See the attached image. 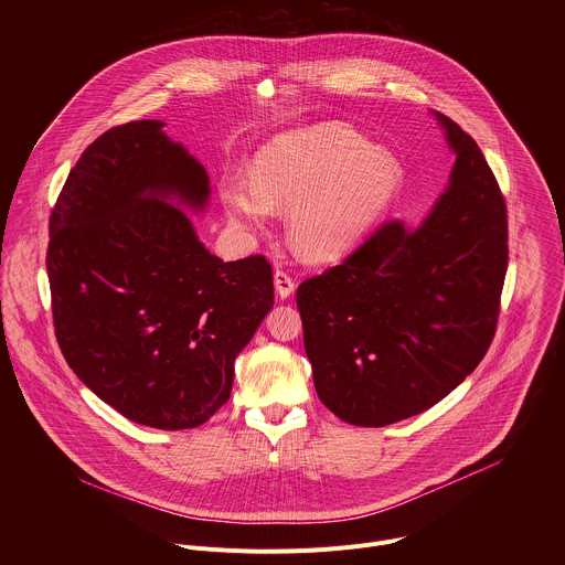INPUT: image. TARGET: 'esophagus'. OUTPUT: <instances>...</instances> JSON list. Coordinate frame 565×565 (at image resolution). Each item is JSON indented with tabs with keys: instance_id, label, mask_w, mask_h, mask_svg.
Segmentation results:
<instances>
[{
	"instance_id": "obj_1",
	"label": "esophagus",
	"mask_w": 565,
	"mask_h": 565,
	"mask_svg": "<svg viewBox=\"0 0 565 565\" xmlns=\"http://www.w3.org/2000/svg\"><path fill=\"white\" fill-rule=\"evenodd\" d=\"M275 290H277V295H279L281 299H288V297L292 295V290H295L292 277H290L288 273H284V270H277V273H275Z\"/></svg>"
}]
</instances>
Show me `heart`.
I'll list each match as a JSON object with an SVG mask.
<instances>
[{
    "instance_id": "b5f03b06",
    "label": "heart",
    "mask_w": 565,
    "mask_h": 565,
    "mask_svg": "<svg viewBox=\"0 0 565 565\" xmlns=\"http://www.w3.org/2000/svg\"><path fill=\"white\" fill-rule=\"evenodd\" d=\"M399 188L395 160L340 122L281 134L266 142L253 177L225 174L218 183L227 221L259 232L273 207H288L292 250L308 264L347 257L393 203Z\"/></svg>"
}]
</instances>
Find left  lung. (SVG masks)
<instances>
[{"label": "left lung", "mask_w": 565, "mask_h": 565, "mask_svg": "<svg viewBox=\"0 0 565 565\" xmlns=\"http://www.w3.org/2000/svg\"><path fill=\"white\" fill-rule=\"evenodd\" d=\"M431 116L456 160L423 223H386L342 266L297 288L315 391L355 427L434 407L486 358L497 331L505 201L473 138Z\"/></svg>", "instance_id": "obj_1"}]
</instances>
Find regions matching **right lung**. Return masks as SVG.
Returning <instances> with one entry per match:
<instances>
[{
  "mask_svg": "<svg viewBox=\"0 0 565 565\" xmlns=\"http://www.w3.org/2000/svg\"><path fill=\"white\" fill-rule=\"evenodd\" d=\"M163 120L105 131L57 196L46 273L73 373L131 423L192 429L230 397L234 360L275 301L270 264L196 234L210 177Z\"/></svg>",
  "mask_w": 565,
  "mask_h": 565,
  "instance_id": "obj_1",
  "label": "right lung"
}]
</instances>
